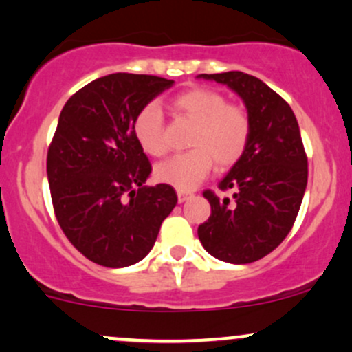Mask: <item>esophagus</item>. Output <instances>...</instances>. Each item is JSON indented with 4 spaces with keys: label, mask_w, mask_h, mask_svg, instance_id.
<instances>
[{
    "label": "esophagus",
    "mask_w": 352,
    "mask_h": 352,
    "mask_svg": "<svg viewBox=\"0 0 352 352\" xmlns=\"http://www.w3.org/2000/svg\"><path fill=\"white\" fill-rule=\"evenodd\" d=\"M192 197L190 192H184V190H177V199H179L180 204H184L185 200H188Z\"/></svg>",
    "instance_id": "esophagus-1"
}]
</instances>
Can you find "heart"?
<instances>
[{
    "label": "heart",
    "instance_id": "b5f03b06",
    "mask_svg": "<svg viewBox=\"0 0 352 352\" xmlns=\"http://www.w3.org/2000/svg\"><path fill=\"white\" fill-rule=\"evenodd\" d=\"M170 111L194 122L188 146L192 150L170 157L155 167L157 182L177 190H194L214 165L229 168L244 155L250 138V118L239 105L208 88H192L170 102ZM133 135L150 157L167 152L162 113L157 105L142 108L133 120Z\"/></svg>",
    "mask_w": 352,
    "mask_h": 352
}]
</instances>
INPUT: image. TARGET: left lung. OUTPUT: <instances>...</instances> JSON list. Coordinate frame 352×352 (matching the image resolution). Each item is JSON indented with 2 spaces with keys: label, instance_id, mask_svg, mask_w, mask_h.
Listing matches in <instances>:
<instances>
[{
  "label": "left lung",
  "instance_id": "8db88e82",
  "mask_svg": "<svg viewBox=\"0 0 352 352\" xmlns=\"http://www.w3.org/2000/svg\"><path fill=\"white\" fill-rule=\"evenodd\" d=\"M229 87L244 102L250 138L244 155L219 187L234 190L220 200L204 192L212 214L199 226L210 256L250 264L272 252L291 232L307 187V158L292 108L262 80L242 72L199 75Z\"/></svg>",
  "mask_w": 352,
  "mask_h": 352
}]
</instances>
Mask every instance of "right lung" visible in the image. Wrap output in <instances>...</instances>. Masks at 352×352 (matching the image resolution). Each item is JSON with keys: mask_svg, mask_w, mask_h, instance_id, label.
I'll use <instances>...</instances> for the list:
<instances>
[{"mask_svg": "<svg viewBox=\"0 0 352 352\" xmlns=\"http://www.w3.org/2000/svg\"><path fill=\"white\" fill-rule=\"evenodd\" d=\"M173 80L111 73L85 85L58 118L46 175L58 223L85 257L105 267L137 264L173 210L170 185H144L152 167L133 120Z\"/></svg>", "mask_w": 352, "mask_h": 352, "instance_id": "right-lung-1", "label": "right lung"}]
</instances>
